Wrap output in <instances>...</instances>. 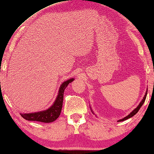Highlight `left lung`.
Here are the masks:
<instances>
[{"instance_id": "left-lung-1", "label": "left lung", "mask_w": 154, "mask_h": 154, "mask_svg": "<svg viewBox=\"0 0 154 154\" xmlns=\"http://www.w3.org/2000/svg\"><path fill=\"white\" fill-rule=\"evenodd\" d=\"M147 91H148V89H147V90H146V94H145V96L144 97V99H143V100H142V102H140V104L138 105V106L137 107V108H136L135 109H134V110L132 111V112L130 113L129 115L125 117V118H124V119H121V120H119V121H125V120H127V119H130V118L132 117V116H133L135 115L136 113L138 112L139 110H140V109L141 108V106H142V105H143V104H144V102L145 100H146V94H147Z\"/></svg>"}]
</instances>
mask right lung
<instances>
[{
  "mask_svg": "<svg viewBox=\"0 0 154 154\" xmlns=\"http://www.w3.org/2000/svg\"><path fill=\"white\" fill-rule=\"evenodd\" d=\"M73 79H71L68 81L64 82L60 88L58 96L54 102V104L47 110L40 111V112L32 113H24L21 114L24 119L27 121H39L43 123H51L55 121L60 116L62 108L63 99H64V92L69 83H71L73 81Z\"/></svg>",
  "mask_w": 154,
  "mask_h": 154,
  "instance_id": "obj_1",
  "label": "right lung"
}]
</instances>
